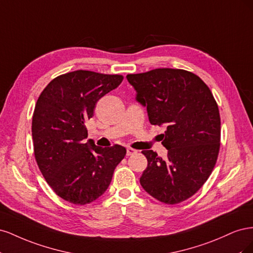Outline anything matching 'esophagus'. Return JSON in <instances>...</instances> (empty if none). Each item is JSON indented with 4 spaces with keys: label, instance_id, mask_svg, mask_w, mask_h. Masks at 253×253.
Segmentation results:
<instances>
[{
    "label": "esophagus",
    "instance_id": "obj_1",
    "mask_svg": "<svg viewBox=\"0 0 253 253\" xmlns=\"http://www.w3.org/2000/svg\"><path fill=\"white\" fill-rule=\"evenodd\" d=\"M136 153H137V150H135V149H132V148L126 149V155L127 156H132V155L136 154Z\"/></svg>",
    "mask_w": 253,
    "mask_h": 253
}]
</instances>
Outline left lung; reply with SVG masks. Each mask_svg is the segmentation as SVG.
<instances>
[{
    "label": "left lung",
    "instance_id": "left-lung-1",
    "mask_svg": "<svg viewBox=\"0 0 253 253\" xmlns=\"http://www.w3.org/2000/svg\"><path fill=\"white\" fill-rule=\"evenodd\" d=\"M136 100L147 106L151 125L164 126L167 158L144 150L148 167L140 185L157 201L175 205L200 190L213 170L220 145V117L210 88L185 70L156 68L129 74Z\"/></svg>",
    "mask_w": 253,
    "mask_h": 253
}]
</instances>
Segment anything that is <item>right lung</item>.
<instances>
[{
	"instance_id": "1",
	"label": "right lung",
	"mask_w": 253,
	"mask_h": 253,
	"mask_svg": "<svg viewBox=\"0 0 253 253\" xmlns=\"http://www.w3.org/2000/svg\"><path fill=\"white\" fill-rule=\"evenodd\" d=\"M122 80L121 75L75 71L51 80L38 98L32 124L35 157L53 192L68 203L86 205L101 196L126 154L119 144L101 148L84 140L96 103Z\"/></svg>"
}]
</instances>
